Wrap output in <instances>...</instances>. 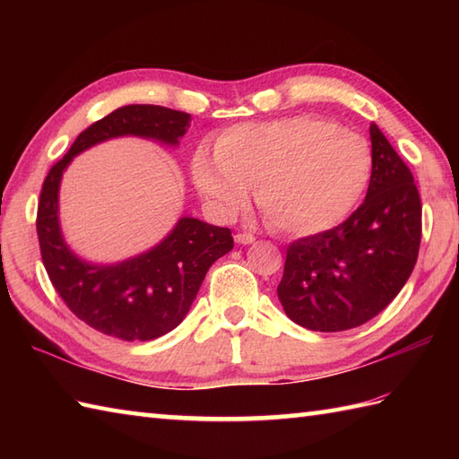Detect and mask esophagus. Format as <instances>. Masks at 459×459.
<instances>
[{
  "mask_svg": "<svg viewBox=\"0 0 459 459\" xmlns=\"http://www.w3.org/2000/svg\"><path fill=\"white\" fill-rule=\"evenodd\" d=\"M256 238L252 237V235H248V232H238V235L235 237V242L237 245H252V242H255Z\"/></svg>",
  "mask_w": 459,
  "mask_h": 459,
  "instance_id": "obj_1",
  "label": "esophagus"
}]
</instances>
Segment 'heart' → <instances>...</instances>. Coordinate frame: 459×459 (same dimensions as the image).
Returning a JSON list of instances; mask_svg holds the SVG:
<instances>
[{
	"label": "heart",
	"instance_id": "1",
	"mask_svg": "<svg viewBox=\"0 0 459 459\" xmlns=\"http://www.w3.org/2000/svg\"><path fill=\"white\" fill-rule=\"evenodd\" d=\"M370 168L363 135L314 116H291L222 132L217 152L195 153L191 175L219 217H232L258 183V203L272 227L309 237L349 217Z\"/></svg>",
	"mask_w": 459,
	"mask_h": 459
}]
</instances>
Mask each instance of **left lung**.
<instances>
[{
  "mask_svg": "<svg viewBox=\"0 0 459 459\" xmlns=\"http://www.w3.org/2000/svg\"><path fill=\"white\" fill-rule=\"evenodd\" d=\"M373 169L365 203L339 227L291 242L278 298L294 324L345 331L380 314L411 278L422 237L414 178L370 124Z\"/></svg>",
  "mask_w": 459,
  "mask_h": 459,
  "instance_id": "1",
  "label": "left lung"
}]
</instances>
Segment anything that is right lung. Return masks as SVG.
Segmentation results:
<instances>
[{
    "instance_id": "obj_1",
    "label": "right lung",
    "mask_w": 459,
    "mask_h": 459,
    "mask_svg": "<svg viewBox=\"0 0 459 459\" xmlns=\"http://www.w3.org/2000/svg\"><path fill=\"white\" fill-rule=\"evenodd\" d=\"M191 116L153 104L114 110L79 134L43 183L37 235L48 278L58 296L86 325L124 341H152L169 333L189 314L204 274L232 250L229 229L185 214L158 245L120 262H92L68 247L58 217L63 173L76 155L116 138L152 140L178 148Z\"/></svg>"
}]
</instances>
